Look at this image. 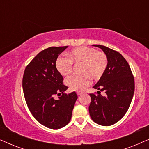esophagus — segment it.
Wrapping results in <instances>:
<instances>
[{"instance_id": "34e87169", "label": "esophagus", "mask_w": 149, "mask_h": 149, "mask_svg": "<svg viewBox=\"0 0 149 149\" xmlns=\"http://www.w3.org/2000/svg\"><path fill=\"white\" fill-rule=\"evenodd\" d=\"M77 95H81V94H83V93L82 92H80V91H77Z\"/></svg>"}]
</instances>
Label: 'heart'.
Returning a JSON list of instances; mask_svg holds the SVG:
<instances>
[{
    "label": "heart",
    "mask_w": 149,
    "mask_h": 149,
    "mask_svg": "<svg viewBox=\"0 0 149 149\" xmlns=\"http://www.w3.org/2000/svg\"><path fill=\"white\" fill-rule=\"evenodd\" d=\"M108 57L104 52L96 49L82 47L71 51L67 58H59L56 68L63 76L72 72L73 64L79 66L81 74L72 75L66 79V84L73 91H83L92 79H98L104 74L108 66Z\"/></svg>",
    "instance_id": "heart-1"
}]
</instances>
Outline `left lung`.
Listing matches in <instances>:
<instances>
[{"label": "left lung", "mask_w": 149, "mask_h": 149, "mask_svg": "<svg viewBox=\"0 0 149 149\" xmlns=\"http://www.w3.org/2000/svg\"><path fill=\"white\" fill-rule=\"evenodd\" d=\"M103 50L108 57V66L103 76L93 88L96 93H89V107L91 119L101 125L109 126L119 121L125 115L131 104L135 83L130 65L117 51L100 45H93ZM101 91L105 95L102 96Z\"/></svg>", "instance_id": "1"}]
</instances>
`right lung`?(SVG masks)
I'll return each mask as SVG.
<instances>
[{
    "instance_id": "add662e5",
    "label": "right lung",
    "mask_w": 149,
    "mask_h": 149,
    "mask_svg": "<svg viewBox=\"0 0 149 149\" xmlns=\"http://www.w3.org/2000/svg\"><path fill=\"white\" fill-rule=\"evenodd\" d=\"M67 47H50L41 51L26 66L22 79L28 109L36 121L51 129H60L70 122L78 97L74 91L64 93L68 87L56 66L59 55ZM55 95L60 97L56 100Z\"/></svg>"
}]
</instances>
